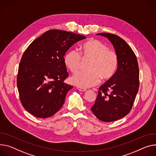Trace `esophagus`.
Listing matches in <instances>:
<instances>
[{"label":"esophagus","instance_id":"esophagus-1","mask_svg":"<svg viewBox=\"0 0 156 156\" xmlns=\"http://www.w3.org/2000/svg\"><path fill=\"white\" fill-rule=\"evenodd\" d=\"M77 89H78L79 91H85L87 90V89H86V88H81V87H77Z\"/></svg>","mask_w":156,"mask_h":156}]
</instances>
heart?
Listing matches in <instances>:
<instances>
[{"instance_id": "obj_1", "label": "heart", "mask_w": 156, "mask_h": 156, "mask_svg": "<svg viewBox=\"0 0 156 156\" xmlns=\"http://www.w3.org/2000/svg\"><path fill=\"white\" fill-rule=\"evenodd\" d=\"M80 53L71 49L66 54L64 61L66 66L72 72L80 69L83 59H91L88 71H80L70 79L72 84L81 88H88L98 85L101 81L112 78L117 71L119 58L115 51L97 39H90L82 44Z\"/></svg>"}]
</instances>
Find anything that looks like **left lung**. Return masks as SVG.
I'll return each instance as SVG.
<instances>
[{
  "mask_svg": "<svg viewBox=\"0 0 156 156\" xmlns=\"http://www.w3.org/2000/svg\"><path fill=\"white\" fill-rule=\"evenodd\" d=\"M113 44L119 58L113 76L99 88L97 100L91 110L101 121L113 122L130 112L139 87V69L134 52L120 37L110 33H98Z\"/></svg>",
  "mask_w": 156,
  "mask_h": 156,
  "instance_id": "left-lung-1",
  "label": "left lung"
}]
</instances>
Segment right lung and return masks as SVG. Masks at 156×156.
I'll return each mask as SVG.
<instances>
[{
    "label": "right lung",
    "instance_id": "1",
    "mask_svg": "<svg viewBox=\"0 0 156 156\" xmlns=\"http://www.w3.org/2000/svg\"><path fill=\"white\" fill-rule=\"evenodd\" d=\"M86 37L52 29L28 46L19 63L17 85L23 107L37 118H48L63 106L73 86L64 83L68 76L64 61L66 52Z\"/></svg>",
    "mask_w": 156,
    "mask_h": 156
}]
</instances>
